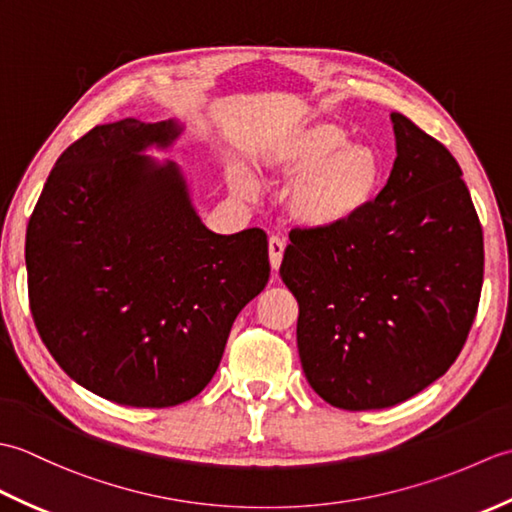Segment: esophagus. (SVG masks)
Returning a JSON list of instances; mask_svg holds the SVG:
<instances>
[{
    "mask_svg": "<svg viewBox=\"0 0 512 512\" xmlns=\"http://www.w3.org/2000/svg\"><path fill=\"white\" fill-rule=\"evenodd\" d=\"M284 250H286V239L273 235L268 239V255H270V266L277 273L279 266H281V259H284Z\"/></svg>",
    "mask_w": 512,
    "mask_h": 512,
    "instance_id": "1",
    "label": "esophagus"
}]
</instances>
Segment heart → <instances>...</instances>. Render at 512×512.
Here are the masks:
<instances>
[{
  "label": "heart",
  "mask_w": 512,
  "mask_h": 512,
  "mask_svg": "<svg viewBox=\"0 0 512 512\" xmlns=\"http://www.w3.org/2000/svg\"><path fill=\"white\" fill-rule=\"evenodd\" d=\"M345 140L339 125L317 123L279 138L259 156L266 176L295 178L286 191V211L299 226L332 231L376 200L383 162L372 147ZM231 184L242 198H255L257 184L244 173H233Z\"/></svg>",
  "instance_id": "b5f03b06"
}]
</instances>
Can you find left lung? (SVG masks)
I'll use <instances>...</instances> for the list:
<instances>
[{
	"mask_svg": "<svg viewBox=\"0 0 512 512\" xmlns=\"http://www.w3.org/2000/svg\"><path fill=\"white\" fill-rule=\"evenodd\" d=\"M389 180L350 224L292 228L279 275L299 303L310 387L347 411L394 407L455 363L475 319L484 237L462 169L391 114Z\"/></svg>",
	"mask_w": 512,
	"mask_h": 512,
	"instance_id": "8db88e82",
	"label": "left lung"
}]
</instances>
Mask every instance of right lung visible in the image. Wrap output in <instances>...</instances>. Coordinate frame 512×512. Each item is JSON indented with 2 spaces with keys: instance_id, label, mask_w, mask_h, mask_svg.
I'll use <instances>...</instances> for the list:
<instances>
[{
  "instance_id": "add662e5",
  "label": "right lung",
  "mask_w": 512,
  "mask_h": 512,
  "mask_svg": "<svg viewBox=\"0 0 512 512\" xmlns=\"http://www.w3.org/2000/svg\"><path fill=\"white\" fill-rule=\"evenodd\" d=\"M176 121L96 125L59 156L26 231L32 319L92 394L173 407L211 383L233 321L268 284L262 228L209 231L167 149Z\"/></svg>"
}]
</instances>
